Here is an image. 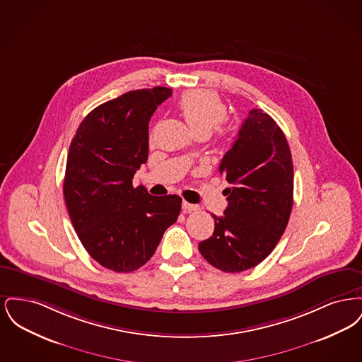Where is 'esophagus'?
Listing matches in <instances>:
<instances>
[{"mask_svg": "<svg viewBox=\"0 0 362 362\" xmlns=\"http://www.w3.org/2000/svg\"><path fill=\"white\" fill-rule=\"evenodd\" d=\"M182 207H183V210L185 211H197L198 210V206L197 205H192V204H189V202H186V201H183V204H182Z\"/></svg>", "mask_w": 362, "mask_h": 362, "instance_id": "obj_1", "label": "esophagus"}]
</instances>
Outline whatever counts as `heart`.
Listing matches in <instances>:
<instances>
[{
  "instance_id": "heart-1",
  "label": "heart",
  "mask_w": 362,
  "mask_h": 362,
  "mask_svg": "<svg viewBox=\"0 0 362 362\" xmlns=\"http://www.w3.org/2000/svg\"><path fill=\"white\" fill-rule=\"evenodd\" d=\"M177 107L189 129L197 136H209L215 126L220 124L226 117L224 102L218 98V95L210 90H187L182 95ZM216 130L220 136L225 133L223 126H218Z\"/></svg>"
}]
</instances>
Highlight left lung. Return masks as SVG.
<instances>
[{
	"mask_svg": "<svg viewBox=\"0 0 362 362\" xmlns=\"http://www.w3.org/2000/svg\"><path fill=\"white\" fill-rule=\"evenodd\" d=\"M220 173L226 189L224 216L198 250L225 273H240L267 258L286 229L293 206L292 153L284 132L262 110H251Z\"/></svg>",
	"mask_w": 362,
	"mask_h": 362,
	"instance_id": "8db88e82",
	"label": "left lung"
}]
</instances>
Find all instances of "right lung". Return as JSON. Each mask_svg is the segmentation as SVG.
I'll use <instances>...</instances> for the list:
<instances>
[{
  "label": "right lung",
  "instance_id": "add662e5",
  "mask_svg": "<svg viewBox=\"0 0 362 362\" xmlns=\"http://www.w3.org/2000/svg\"><path fill=\"white\" fill-rule=\"evenodd\" d=\"M173 89H137L100 104L80 123L70 144L64 197L88 254L103 267L130 273L153 257L177 220L179 195L153 197L133 187L148 160L149 121Z\"/></svg>",
  "mask_w": 362,
  "mask_h": 362
}]
</instances>
